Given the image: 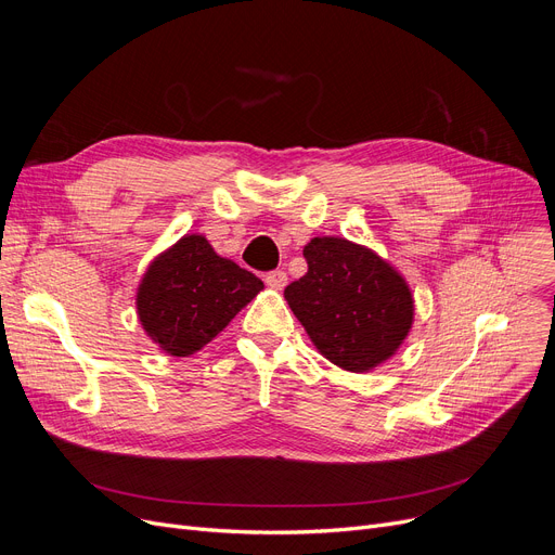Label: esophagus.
Listing matches in <instances>:
<instances>
[{
  "instance_id": "34e87169",
  "label": "esophagus",
  "mask_w": 555,
  "mask_h": 555,
  "mask_svg": "<svg viewBox=\"0 0 555 555\" xmlns=\"http://www.w3.org/2000/svg\"><path fill=\"white\" fill-rule=\"evenodd\" d=\"M266 283H268L270 287H274V289H281V287H285V283H287V274H285L283 270H272V272L266 274Z\"/></svg>"
}]
</instances>
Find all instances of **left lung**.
I'll use <instances>...</instances> for the list:
<instances>
[{
    "instance_id": "1",
    "label": "left lung",
    "mask_w": 555,
    "mask_h": 555,
    "mask_svg": "<svg viewBox=\"0 0 555 555\" xmlns=\"http://www.w3.org/2000/svg\"><path fill=\"white\" fill-rule=\"evenodd\" d=\"M304 256L308 272L285 287V299L319 353L353 373L389 360L414 319L404 279L346 238H312Z\"/></svg>"
}]
</instances>
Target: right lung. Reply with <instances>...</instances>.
Returning <instances> with one entry per match:
<instances>
[{
    "instance_id": "add662e5",
    "label": "right lung",
    "mask_w": 555,
    "mask_h": 555,
    "mask_svg": "<svg viewBox=\"0 0 555 555\" xmlns=\"http://www.w3.org/2000/svg\"><path fill=\"white\" fill-rule=\"evenodd\" d=\"M260 289L256 274L218 256L207 238L184 236L145 272L137 310L155 344L186 358L209 344Z\"/></svg>"
}]
</instances>
